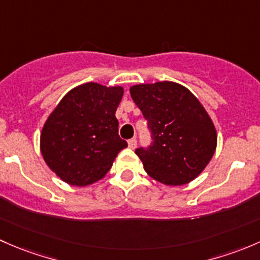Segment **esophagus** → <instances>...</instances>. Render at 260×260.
Here are the masks:
<instances>
[{"label":"esophagus","mask_w":260,"mask_h":260,"mask_svg":"<svg viewBox=\"0 0 260 260\" xmlns=\"http://www.w3.org/2000/svg\"><path fill=\"white\" fill-rule=\"evenodd\" d=\"M127 145H129L130 149H135L136 148V139H130L127 141Z\"/></svg>","instance_id":"34e87169"}]
</instances>
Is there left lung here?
Masks as SVG:
<instances>
[{"label": "left lung", "mask_w": 260, "mask_h": 260, "mask_svg": "<svg viewBox=\"0 0 260 260\" xmlns=\"http://www.w3.org/2000/svg\"><path fill=\"white\" fill-rule=\"evenodd\" d=\"M130 93L154 140L149 149L135 151L149 176L169 186L198 178L215 152L218 135L197 96L173 81L134 85Z\"/></svg>", "instance_id": "left-lung-1"}]
</instances>
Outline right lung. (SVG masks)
I'll use <instances>...</instances> for the list:
<instances>
[{"mask_svg": "<svg viewBox=\"0 0 260 260\" xmlns=\"http://www.w3.org/2000/svg\"><path fill=\"white\" fill-rule=\"evenodd\" d=\"M122 95V86L86 82L69 91L49 115L40 135V151L61 180L87 186L105 178L127 146L120 139L115 116Z\"/></svg>", "mask_w": 260, "mask_h": 260, "instance_id": "add662e5", "label": "right lung"}]
</instances>
